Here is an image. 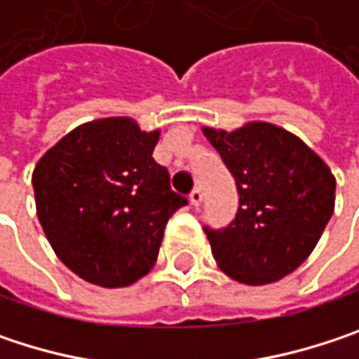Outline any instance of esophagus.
<instances>
[{"label": "esophagus", "mask_w": 359, "mask_h": 359, "mask_svg": "<svg viewBox=\"0 0 359 359\" xmlns=\"http://www.w3.org/2000/svg\"><path fill=\"white\" fill-rule=\"evenodd\" d=\"M201 199H203V193H201V189H193V191L189 193V201H191L195 208H199Z\"/></svg>", "instance_id": "34e87169"}]
</instances>
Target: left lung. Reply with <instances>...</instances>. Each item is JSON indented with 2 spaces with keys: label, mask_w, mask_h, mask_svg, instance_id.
<instances>
[{
  "label": "left lung",
  "mask_w": 359,
  "mask_h": 359,
  "mask_svg": "<svg viewBox=\"0 0 359 359\" xmlns=\"http://www.w3.org/2000/svg\"><path fill=\"white\" fill-rule=\"evenodd\" d=\"M203 135L239 193L231 224L203 226L218 266L245 285L287 276L312 253L332 216V172L299 137L268 122L233 133L203 128Z\"/></svg>",
  "instance_id": "left-lung-1"
}]
</instances>
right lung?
Instances as JSON below:
<instances>
[{"label":"right lung","instance_id":"obj_1","mask_svg":"<svg viewBox=\"0 0 359 359\" xmlns=\"http://www.w3.org/2000/svg\"><path fill=\"white\" fill-rule=\"evenodd\" d=\"M160 133L130 118L87 122L35 166L36 216L55 255L100 287H128L156 259L168 218L187 205L151 154Z\"/></svg>","mask_w":359,"mask_h":359}]
</instances>
